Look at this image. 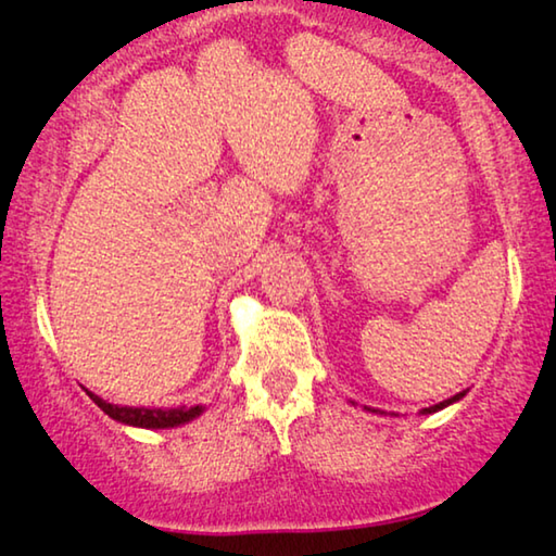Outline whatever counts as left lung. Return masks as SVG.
Here are the masks:
<instances>
[{
  "label": "left lung",
  "mask_w": 556,
  "mask_h": 556,
  "mask_svg": "<svg viewBox=\"0 0 556 556\" xmlns=\"http://www.w3.org/2000/svg\"><path fill=\"white\" fill-rule=\"evenodd\" d=\"M467 394V392H459V394H454V396H450V400H444V402H439V404H434V407H427V409H421L419 414H434V412H439V409H444V407H450V404H454V402H459L462 396ZM354 404V402H352ZM367 412H379V409H371V407H364ZM379 414H384V412H379Z\"/></svg>",
  "instance_id": "left-lung-1"
}]
</instances>
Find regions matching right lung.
I'll return each mask as SVG.
<instances>
[{
  "instance_id": "add662e5",
  "label": "right lung",
  "mask_w": 556,
  "mask_h": 556,
  "mask_svg": "<svg viewBox=\"0 0 556 556\" xmlns=\"http://www.w3.org/2000/svg\"><path fill=\"white\" fill-rule=\"evenodd\" d=\"M89 400H92L99 409L104 414H110L114 421H122V425L129 427H142V429H169V427H179L187 425V421L197 419L199 414L204 412V404H194V407H174V409H156V407H122V404H112L97 396L94 392H89Z\"/></svg>"
}]
</instances>
